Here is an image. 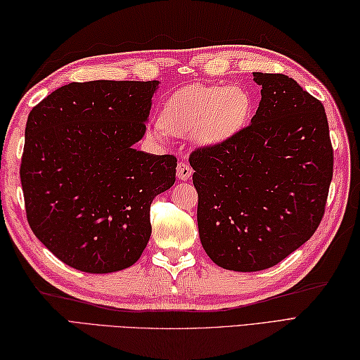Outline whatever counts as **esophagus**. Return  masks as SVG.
<instances>
[{
	"label": "esophagus",
	"mask_w": 360,
	"mask_h": 360,
	"mask_svg": "<svg viewBox=\"0 0 360 360\" xmlns=\"http://www.w3.org/2000/svg\"><path fill=\"white\" fill-rule=\"evenodd\" d=\"M192 173H193L192 167H190L187 162H179L178 168H176V176H178V179H181V181L190 179Z\"/></svg>",
	"instance_id": "1"
}]
</instances>
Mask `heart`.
<instances>
[{"mask_svg": "<svg viewBox=\"0 0 360 360\" xmlns=\"http://www.w3.org/2000/svg\"><path fill=\"white\" fill-rule=\"evenodd\" d=\"M250 111L252 97L246 88L193 83L167 97L159 125L153 127L150 133L158 139L167 133L192 134L201 147H215L246 125Z\"/></svg>", "mask_w": 360, "mask_h": 360, "instance_id": "heart-1", "label": "heart"}]
</instances>
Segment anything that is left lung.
<instances>
[{
    "instance_id": "1",
    "label": "left lung",
    "mask_w": 360,
    "mask_h": 360,
    "mask_svg": "<svg viewBox=\"0 0 360 360\" xmlns=\"http://www.w3.org/2000/svg\"><path fill=\"white\" fill-rule=\"evenodd\" d=\"M252 75L262 101L249 127L190 155L201 244L236 272L267 269L307 243L333 179L322 102L288 75Z\"/></svg>"
}]
</instances>
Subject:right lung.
I'll list each match as a JSON object with an SVG mask.
<instances>
[{"instance_id": "1", "label": "right lung", "mask_w": 360, "mask_h": 360, "mask_svg": "<svg viewBox=\"0 0 360 360\" xmlns=\"http://www.w3.org/2000/svg\"><path fill=\"white\" fill-rule=\"evenodd\" d=\"M159 82L70 83L29 112L20 178L35 236L74 269L133 266L150 205L174 184L176 158L136 150Z\"/></svg>"}]
</instances>
